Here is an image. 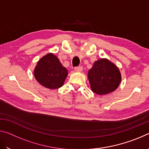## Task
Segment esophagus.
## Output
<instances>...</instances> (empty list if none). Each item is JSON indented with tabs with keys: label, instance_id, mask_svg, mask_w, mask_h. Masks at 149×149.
<instances>
[{
	"label": "esophagus",
	"instance_id": "1",
	"mask_svg": "<svg viewBox=\"0 0 149 149\" xmlns=\"http://www.w3.org/2000/svg\"><path fill=\"white\" fill-rule=\"evenodd\" d=\"M75 72H81L83 70V68L82 66H77L75 68Z\"/></svg>",
	"mask_w": 149,
	"mask_h": 149
}]
</instances>
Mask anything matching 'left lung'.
<instances>
[{"label":"left lung","mask_w":149,"mask_h":149,"mask_svg":"<svg viewBox=\"0 0 149 149\" xmlns=\"http://www.w3.org/2000/svg\"><path fill=\"white\" fill-rule=\"evenodd\" d=\"M88 78L91 90L99 95L114 91L121 82L119 69L107 59L96 61L89 70Z\"/></svg>","instance_id":"obj_1"}]
</instances>
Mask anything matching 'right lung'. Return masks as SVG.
Returning <instances> with one entry per match:
<instances>
[{
  "label": "right lung",
  "mask_w": 149,
  "mask_h": 149,
  "mask_svg": "<svg viewBox=\"0 0 149 149\" xmlns=\"http://www.w3.org/2000/svg\"><path fill=\"white\" fill-rule=\"evenodd\" d=\"M36 80L50 89L62 87L68 75V70L53 54L49 53L40 59L34 70Z\"/></svg>",
  "instance_id": "obj_1"
}]
</instances>
